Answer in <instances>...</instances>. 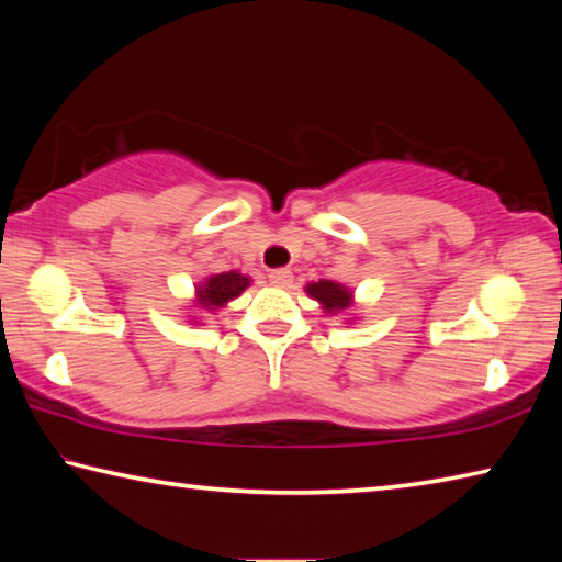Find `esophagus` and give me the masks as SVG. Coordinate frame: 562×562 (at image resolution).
I'll return each instance as SVG.
<instances>
[{
  "mask_svg": "<svg viewBox=\"0 0 562 562\" xmlns=\"http://www.w3.org/2000/svg\"><path fill=\"white\" fill-rule=\"evenodd\" d=\"M270 282L274 284V288H290V282H292V270H288V268H278V270H270Z\"/></svg>",
  "mask_w": 562,
  "mask_h": 562,
  "instance_id": "esophagus-1",
  "label": "esophagus"
}]
</instances>
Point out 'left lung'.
<instances>
[{
    "instance_id": "obj_1",
    "label": "left lung",
    "mask_w": 562,
    "mask_h": 562,
    "mask_svg": "<svg viewBox=\"0 0 562 562\" xmlns=\"http://www.w3.org/2000/svg\"><path fill=\"white\" fill-rule=\"evenodd\" d=\"M307 292H310V297H315L317 302L325 304L327 312L345 310L351 300V294L341 288V284L329 282V280H319V282L307 284Z\"/></svg>"
}]
</instances>
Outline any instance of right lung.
<instances>
[{"label":"right lung","mask_w":562,"mask_h":562,"mask_svg":"<svg viewBox=\"0 0 562 562\" xmlns=\"http://www.w3.org/2000/svg\"><path fill=\"white\" fill-rule=\"evenodd\" d=\"M247 284H250V280L240 272H221V274H213V278L198 290V297H201V304H205L207 310H213V307H221V304H225L227 300L237 297Z\"/></svg>","instance_id":"right-lung-1"}]
</instances>
